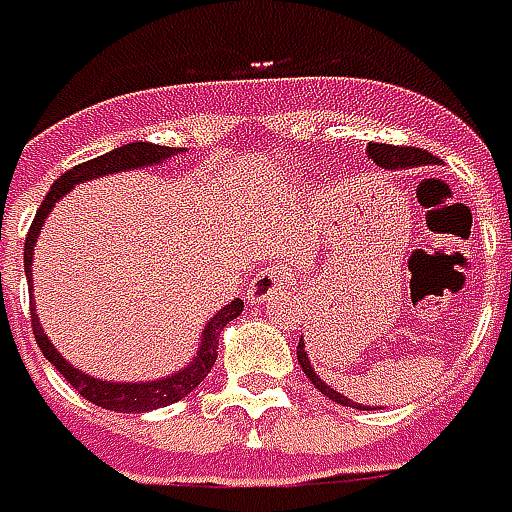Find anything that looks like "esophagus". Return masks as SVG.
<instances>
[{"mask_svg": "<svg viewBox=\"0 0 512 512\" xmlns=\"http://www.w3.org/2000/svg\"><path fill=\"white\" fill-rule=\"evenodd\" d=\"M285 285H288V274H285V271L266 268V271L255 274V280H252V285H249V299H252V302H266V299H274Z\"/></svg>", "mask_w": 512, "mask_h": 512, "instance_id": "34e87169", "label": "esophagus"}]
</instances>
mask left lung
<instances>
[{
  "instance_id": "left-lung-1",
  "label": "left lung",
  "mask_w": 512,
  "mask_h": 512,
  "mask_svg": "<svg viewBox=\"0 0 512 512\" xmlns=\"http://www.w3.org/2000/svg\"><path fill=\"white\" fill-rule=\"evenodd\" d=\"M366 155L382 166V169H391V171H399V169H418V166H435L438 163V157H432L430 152H424V149H416V146H391V144H368L366 146ZM296 360H299V366L302 371L307 374V380L316 385L318 391L324 393V396H330L332 402H338V405H346V407H360L357 402H352L349 396H343L338 393L332 385L321 380L316 374V368L310 363V355H307L305 349V341L299 338V346H296Z\"/></svg>"
}]
</instances>
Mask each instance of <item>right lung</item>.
<instances>
[{"instance_id": "obj_1", "label": "right lung", "mask_w": 512, "mask_h": 512, "mask_svg": "<svg viewBox=\"0 0 512 512\" xmlns=\"http://www.w3.org/2000/svg\"><path fill=\"white\" fill-rule=\"evenodd\" d=\"M174 155H182V149L177 146H157L146 144V141H135V144H124L113 152L94 157L88 163H80L69 169L63 177H57L49 188V194L38 207L35 219H32L30 235H27V244H24V274L27 282L32 285V255H35V244H38V235L44 230V221L49 219V213L55 210V205L69 194L71 188H77L80 182H91L96 177H107V174H119V171H135V169H149V166H160ZM35 307V302H32ZM244 302L241 299H232L230 305H224L210 318L202 330V341L196 346V355L191 357L188 366H182L180 371H174L169 377H157V380L146 382H116V380H99L85 374L82 368L71 366L66 357L60 355L55 349V343L49 341V335L41 327V321L32 310V332H35V341L41 346L44 357L52 366L66 377L74 391L85 396L88 402L105 407V410H116V413H146V410H157V407H169L174 402H180L182 396L194 391L199 382L205 380L207 371L213 368L216 357H219V335L221 330L230 324L232 318L241 316Z\"/></svg>"}]
</instances>
